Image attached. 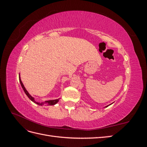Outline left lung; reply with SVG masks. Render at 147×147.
Segmentation results:
<instances>
[{"instance_id": "8db88e82", "label": "left lung", "mask_w": 147, "mask_h": 147, "mask_svg": "<svg viewBox=\"0 0 147 147\" xmlns=\"http://www.w3.org/2000/svg\"><path fill=\"white\" fill-rule=\"evenodd\" d=\"M108 106H109V105H107V106H106V107H108Z\"/></svg>"}]
</instances>
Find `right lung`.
I'll return each instance as SVG.
<instances>
[{"label":"right lung","mask_w":147,"mask_h":147,"mask_svg":"<svg viewBox=\"0 0 147 147\" xmlns=\"http://www.w3.org/2000/svg\"><path fill=\"white\" fill-rule=\"evenodd\" d=\"M19 78H20V83H21V85L22 88H23V90H24V92L26 93V94L28 96V97H29V98L31 100H32V102H35V103H36V104H38V105H43V103L40 104V103H38V102H35V101L34 100V97H32V96H31L29 94V92L27 91V90H26V88H24V85H23V83H22V82H21V80L20 77H19ZM58 101H59V99H55V100H48V101H46L45 102H47V103H48V105H53L56 104L57 103V102H58Z\"/></svg>","instance_id":"right-lung-1"}]
</instances>
